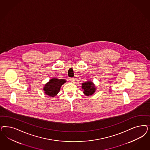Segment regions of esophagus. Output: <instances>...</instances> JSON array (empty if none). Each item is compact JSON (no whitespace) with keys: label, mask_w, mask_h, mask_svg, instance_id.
Segmentation results:
<instances>
[{"label":"esophagus","mask_w":150,"mask_h":150,"mask_svg":"<svg viewBox=\"0 0 150 150\" xmlns=\"http://www.w3.org/2000/svg\"><path fill=\"white\" fill-rule=\"evenodd\" d=\"M69 81H71V82H74V78H69Z\"/></svg>","instance_id":"esophagus-1"}]
</instances>
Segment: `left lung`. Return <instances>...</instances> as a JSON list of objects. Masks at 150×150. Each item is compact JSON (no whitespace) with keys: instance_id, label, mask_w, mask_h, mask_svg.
Returning <instances> with one entry per match:
<instances>
[{"instance_id":"left-lung-1","label":"left lung","mask_w":150,"mask_h":150,"mask_svg":"<svg viewBox=\"0 0 150 150\" xmlns=\"http://www.w3.org/2000/svg\"><path fill=\"white\" fill-rule=\"evenodd\" d=\"M82 88L84 93L87 96H91L96 91V88L92 82H86L82 83Z\"/></svg>"}]
</instances>
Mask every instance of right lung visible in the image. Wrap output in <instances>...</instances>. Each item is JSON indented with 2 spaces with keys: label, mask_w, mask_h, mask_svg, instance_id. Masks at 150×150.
Returning a JSON list of instances; mask_svg holds the SVG:
<instances>
[{
  "label": "right lung",
  "mask_w": 150,
  "mask_h": 150,
  "mask_svg": "<svg viewBox=\"0 0 150 150\" xmlns=\"http://www.w3.org/2000/svg\"><path fill=\"white\" fill-rule=\"evenodd\" d=\"M66 82V81L65 79H58L57 78L51 79L44 87L45 93L50 97L56 96L59 91L61 86Z\"/></svg>",
  "instance_id": "1"
}]
</instances>
